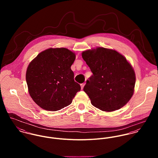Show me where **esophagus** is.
Listing matches in <instances>:
<instances>
[{
	"instance_id": "esophagus-1",
	"label": "esophagus",
	"mask_w": 158,
	"mask_h": 158,
	"mask_svg": "<svg viewBox=\"0 0 158 158\" xmlns=\"http://www.w3.org/2000/svg\"><path fill=\"white\" fill-rule=\"evenodd\" d=\"M85 83H82V84H81V89H83V88H84V86H85Z\"/></svg>"
}]
</instances>
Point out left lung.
Segmentation results:
<instances>
[{"mask_svg":"<svg viewBox=\"0 0 158 158\" xmlns=\"http://www.w3.org/2000/svg\"><path fill=\"white\" fill-rule=\"evenodd\" d=\"M82 57L93 73L83 88L92 105L106 112L125 106L133 95L135 83V72L127 59L103 47L84 51Z\"/></svg>","mask_w":158,"mask_h":158,"instance_id":"obj_1","label":"left lung"}]
</instances>
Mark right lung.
I'll return each instance as SVG.
<instances>
[{
  "mask_svg": "<svg viewBox=\"0 0 158 158\" xmlns=\"http://www.w3.org/2000/svg\"><path fill=\"white\" fill-rule=\"evenodd\" d=\"M75 54L66 48H50L38 55L26 72L28 92L41 108L56 111L71 104L80 85L70 67Z\"/></svg>",
  "mask_w": 158,
  "mask_h": 158,
  "instance_id": "obj_1",
  "label": "right lung"
}]
</instances>
